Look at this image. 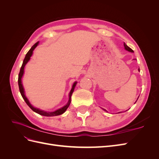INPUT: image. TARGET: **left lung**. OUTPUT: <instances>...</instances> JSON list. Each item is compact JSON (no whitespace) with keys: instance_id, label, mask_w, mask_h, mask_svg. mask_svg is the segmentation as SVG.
I'll return each instance as SVG.
<instances>
[{"instance_id":"8db88e82","label":"left lung","mask_w":159,"mask_h":159,"mask_svg":"<svg viewBox=\"0 0 159 159\" xmlns=\"http://www.w3.org/2000/svg\"><path fill=\"white\" fill-rule=\"evenodd\" d=\"M124 47H125V49L126 50H127V51H129V52H134L133 50L131 48H130L125 44V43H124ZM136 102H135V103H136ZM103 110L105 111H107L105 110V109H103Z\"/></svg>"}]
</instances>
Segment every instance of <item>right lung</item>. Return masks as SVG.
Instances as JSON below:
<instances>
[{
	"mask_svg": "<svg viewBox=\"0 0 159 159\" xmlns=\"http://www.w3.org/2000/svg\"><path fill=\"white\" fill-rule=\"evenodd\" d=\"M38 43H39V42H37L36 44H34L31 48L30 49V50L28 51L27 52V54H26V56L25 57V59H24V61H23V63H22V65L21 66V68H20V72H19V74H18V87H19V90H20V92L21 93V95L22 98L24 99V100L25 101V102L26 103V104L29 106V107L32 110L40 114L41 115H44V116H47V117H52V116H57V115H61L62 113H64L66 109L68 108L69 105H70V103H71V95L72 93H73L74 91V88L75 87V85L77 84V82L75 81V82L74 83L73 85H72V88L70 91V94H69V100H68V103H67L65 106H64L63 107H61L59 109H57L56 111H52V112H47V111H42V110H40L38 108H36L34 107H33L32 105L30 104V103L29 102V101H28V99H27V98L26 97V95L25 94V89H24V88L22 86V75L24 74V70H25V65L28 63V61L30 60V57L32 56V54H33V50L35 49V48L38 45Z\"/></svg>",
	"mask_w": 159,
	"mask_h": 159,
	"instance_id": "add662e5",
	"label": "right lung"
}]
</instances>
